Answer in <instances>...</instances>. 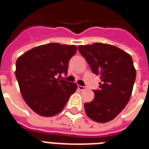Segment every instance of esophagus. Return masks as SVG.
I'll return each mask as SVG.
<instances>
[{
	"mask_svg": "<svg viewBox=\"0 0 149 149\" xmlns=\"http://www.w3.org/2000/svg\"><path fill=\"white\" fill-rule=\"evenodd\" d=\"M78 89H79V91H84V90H86V86H80V85H79V86H78Z\"/></svg>",
	"mask_w": 149,
	"mask_h": 149,
	"instance_id": "obj_1",
	"label": "esophagus"
}]
</instances>
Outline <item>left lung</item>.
Instances as JSON below:
<instances>
[{
    "label": "left lung",
    "instance_id": "left-lung-1",
    "mask_svg": "<svg viewBox=\"0 0 149 149\" xmlns=\"http://www.w3.org/2000/svg\"><path fill=\"white\" fill-rule=\"evenodd\" d=\"M78 49L100 79V90L93 91L94 99L84 104L86 115L96 122H108L121 112L132 96L136 78L132 56L104 43L79 45Z\"/></svg>",
    "mask_w": 149,
    "mask_h": 149
}]
</instances>
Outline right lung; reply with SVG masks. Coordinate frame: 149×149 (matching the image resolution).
Segmentation results:
<instances>
[{"mask_svg": "<svg viewBox=\"0 0 149 149\" xmlns=\"http://www.w3.org/2000/svg\"><path fill=\"white\" fill-rule=\"evenodd\" d=\"M77 51L76 45L49 43L31 49L17 59L15 76L20 91L36 113L56 115L77 91V84L58 78L62 73L67 75L69 61Z\"/></svg>", "mask_w": 149, "mask_h": 149, "instance_id": "obj_1", "label": "right lung"}]
</instances>
